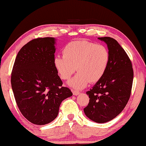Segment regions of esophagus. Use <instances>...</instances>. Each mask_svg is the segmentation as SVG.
Listing matches in <instances>:
<instances>
[{
  "label": "esophagus",
  "instance_id": "34e87169",
  "mask_svg": "<svg viewBox=\"0 0 146 146\" xmlns=\"http://www.w3.org/2000/svg\"><path fill=\"white\" fill-rule=\"evenodd\" d=\"M72 92L74 96H78L80 94V92H78V90H72Z\"/></svg>",
  "mask_w": 146,
  "mask_h": 146
}]
</instances>
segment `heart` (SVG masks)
<instances>
[{
	"instance_id": "b5f03b06",
	"label": "heart",
	"mask_w": 146,
	"mask_h": 146,
	"mask_svg": "<svg viewBox=\"0 0 146 146\" xmlns=\"http://www.w3.org/2000/svg\"><path fill=\"white\" fill-rule=\"evenodd\" d=\"M63 56H56L54 65L61 78L66 80L75 73L69 84L78 89L90 83L98 82L106 72L110 61L107 47L85 40L73 41L65 45Z\"/></svg>"
}]
</instances>
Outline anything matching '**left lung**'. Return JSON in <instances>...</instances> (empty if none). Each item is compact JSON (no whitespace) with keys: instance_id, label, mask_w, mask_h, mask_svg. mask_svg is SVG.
Wrapping results in <instances>:
<instances>
[{"instance_id":"obj_1","label":"left lung","mask_w":146,"mask_h":146,"mask_svg":"<svg viewBox=\"0 0 146 146\" xmlns=\"http://www.w3.org/2000/svg\"><path fill=\"white\" fill-rule=\"evenodd\" d=\"M107 44L109 64L103 76L87 91L89 102L84 111L88 118L97 123H106L118 116L130 99L133 78L129 57L115 39L99 37Z\"/></svg>"}]
</instances>
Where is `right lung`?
Instances as JSON below:
<instances>
[{
	"instance_id": "add662e5",
	"label": "right lung",
	"mask_w": 146,
	"mask_h": 146,
	"mask_svg": "<svg viewBox=\"0 0 146 146\" xmlns=\"http://www.w3.org/2000/svg\"><path fill=\"white\" fill-rule=\"evenodd\" d=\"M52 37L33 39L23 47L11 73V82L17 106L25 118L45 125L58 115L61 102L73 95L54 67L56 48Z\"/></svg>"
}]
</instances>
